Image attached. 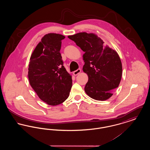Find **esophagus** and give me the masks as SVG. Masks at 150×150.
<instances>
[{
  "label": "esophagus",
  "mask_w": 150,
  "mask_h": 150,
  "mask_svg": "<svg viewBox=\"0 0 150 150\" xmlns=\"http://www.w3.org/2000/svg\"><path fill=\"white\" fill-rule=\"evenodd\" d=\"M80 72H81V70H80V69H79L78 70H76V71L73 72V74H74L75 76H76V75L79 74Z\"/></svg>",
  "instance_id": "34e87169"
}]
</instances>
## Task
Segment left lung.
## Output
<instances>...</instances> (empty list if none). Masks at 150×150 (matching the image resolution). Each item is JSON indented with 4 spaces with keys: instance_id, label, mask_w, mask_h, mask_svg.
Returning a JSON list of instances; mask_svg holds the SVG:
<instances>
[{
    "instance_id": "8db88e82",
    "label": "left lung",
    "mask_w": 150,
    "mask_h": 150,
    "mask_svg": "<svg viewBox=\"0 0 150 150\" xmlns=\"http://www.w3.org/2000/svg\"><path fill=\"white\" fill-rule=\"evenodd\" d=\"M68 38L85 52L83 70L88 76L84 88L86 94L97 100L109 99L121 81L122 64L118 53L105 46L103 40L93 33H79Z\"/></svg>"
}]
</instances>
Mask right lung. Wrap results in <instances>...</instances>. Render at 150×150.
Segmentation results:
<instances>
[{
  "instance_id": "right-lung-1",
  "label": "right lung",
  "mask_w": 150,
  "mask_h": 150,
  "mask_svg": "<svg viewBox=\"0 0 150 150\" xmlns=\"http://www.w3.org/2000/svg\"><path fill=\"white\" fill-rule=\"evenodd\" d=\"M64 38L55 33L45 35L30 58V84L39 98L50 106L63 103L71 89V75L63 66L60 53L61 40Z\"/></svg>"
}]
</instances>
